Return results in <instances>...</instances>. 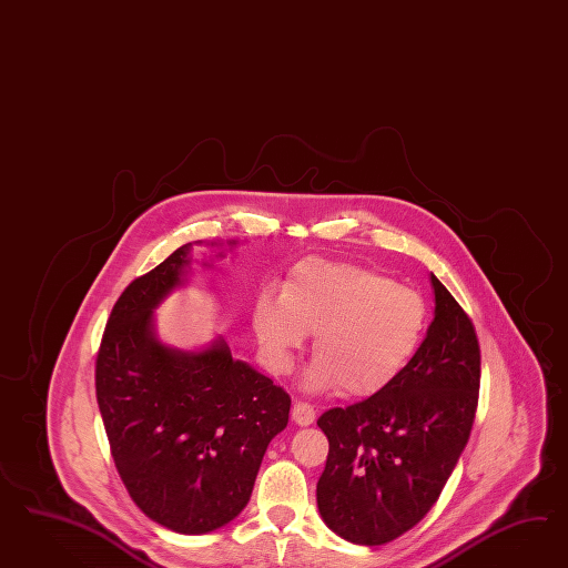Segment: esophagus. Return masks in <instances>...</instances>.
I'll list each match as a JSON object with an SVG mask.
<instances>
[{"label":"esophagus","mask_w":568,"mask_h":568,"mask_svg":"<svg viewBox=\"0 0 568 568\" xmlns=\"http://www.w3.org/2000/svg\"><path fill=\"white\" fill-rule=\"evenodd\" d=\"M314 408L306 404V402H295L292 408V418L295 420V425H300V427H308L314 423Z\"/></svg>","instance_id":"1"}]
</instances>
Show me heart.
<instances>
[{
  "label": "heart",
  "instance_id": "obj_1",
  "mask_svg": "<svg viewBox=\"0 0 568 568\" xmlns=\"http://www.w3.org/2000/svg\"><path fill=\"white\" fill-rule=\"evenodd\" d=\"M430 312L423 293L349 262L304 260L262 293L252 312L260 349L273 375H287L314 333L310 392L342 389L373 397L396 383L425 342Z\"/></svg>",
  "mask_w": 568,
  "mask_h": 568
}]
</instances>
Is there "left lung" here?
Wrapping results in <instances>:
<instances>
[{"instance_id":"left-lung-1","label":"left lung","mask_w":568,"mask_h":568,"mask_svg":"<svg viewBox=\"0 0 568 568\" xmlns=\"http://www.w3.org/2000/svg\"><path fill=\"white\" fill-rule=\"evenodd\" d=\"M435 318L408 368L377 396L318 418L328 456L316 485L333 534L381 546L437 501L475 423L481 349L465 310L430 275Z\"/></svg>"}]
</instances>
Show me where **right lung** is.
<instances>
[{"label": "right lung", "instance_id": "obj_1", "mask_svg": "<svg viewBox=\"0 0 568 568\" xmlns=\"http://www.w3.org/2000/svg\"><path fill=\"white\" fill-rule=\"evenodd\" d=\"M190 250L181 245L122 292L98 352L95 396L129 496L158 525L200 535L245 508L292 397L235 361L221 337L200 352L158 339L154 310L183 285Z\"/></svg>", "mask_w": 568, "mask_h": 568}]
</instances>
